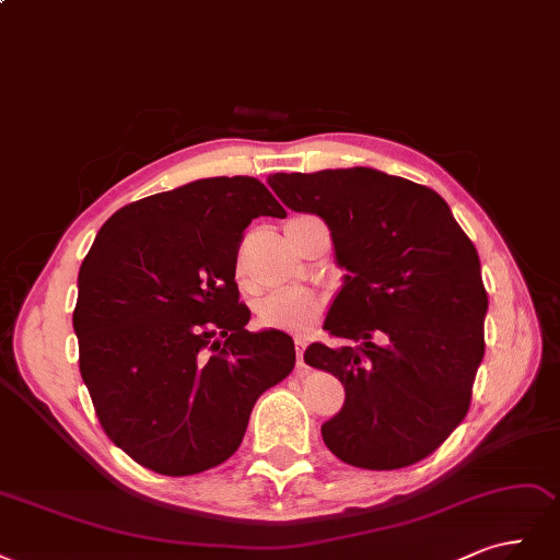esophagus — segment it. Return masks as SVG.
Segmentation results:
<instances>
[{
  "label": "esophagus",
  "instance_id": "esophagus-1",
  "mask_svg": "<svg viewBox=\"0 0 560 560\" xmlns=\"http://www.w3.org/2000/svg\"><path fill=\"white\" fill-rule=\"evenodd\" d=\"M295 351H298V368H304V341H295Z\"/></svg>",
  "mask_w": 560,
  "mask_h": 560
}]
</instances>
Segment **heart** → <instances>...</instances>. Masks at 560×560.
<instances>
[{"instance_id": "heart-1", "label": "heart", "mask_w": 560, "mask_h": 560, "mask_svg": "<svg viewBox=\"0 0 560 560\" xmlns=\"http://www.w3.org/2000/svg\"><path fill=\"white\" fill-rule=\"evenodd\" d=\"M256 312L262 326L306 330L318 320L320 304L312 293L298 291V288H285V291H275L260 298Z\"/></svg>"}]
</instances>
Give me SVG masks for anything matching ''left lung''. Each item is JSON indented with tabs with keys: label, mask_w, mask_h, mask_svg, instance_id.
Segmentation results:
<instances>
[{
	"label": "left lung",
	"mask_w": 560,
	"mask_h": 560,
	"mask_svg": "<svg viewBox=\"0 0 560 560\" xmlns=\"http://www.w3.org/2000/svg\"><path fill=\"white\" fill-rule=\"evenodd\" d=\"M293 211L326 221L347 269L304 363L339 376L345 407L320 425L332 454L365 470L423 460L465 419L483 358L489 298L475 244L442 197L372 167L272 174Z\"/></svg>",
	"instance_id": "obj_1"
}]
</instances>
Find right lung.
Wrapping results in <instances>:
<instances>
[{"mask_svg": "<svg viewBox=\"0 0 560 560\" xmlns=\"http://www.w3.org/2000/svg\"><path fill=\"white\" fill-rule=\"evenodd\" d=\"M285 211L258 178H200L106 221L79 269V368L109 440L186 477L240 448L250 409L295 368L293 337L248 332L242 232Z\"/></svg>", "mask_w": 560, "mask_h": 560, "instance_id": "obj_1", "label": "right lung"}]
</instances>
